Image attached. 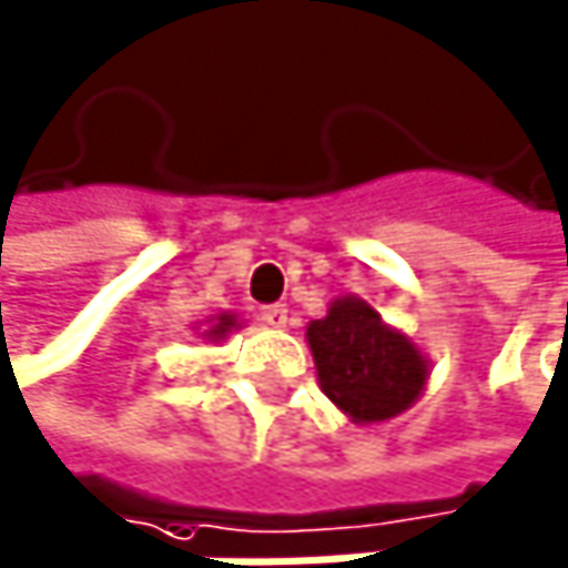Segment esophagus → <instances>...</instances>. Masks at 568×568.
Returning a JSON list of instances; mask_svg holds the SVG:
<instances>
[{
  "mask_svg": "<svg viewBox=\"0 0 568 568\" xmlns=\"http://www.w3.org/2000/svg\"><path fill=\"white\" fill-rule=\"evenodd\" d=\"M258 320H262V326L278 329V326H286L290 310H286V306H262V310H258Z\"/></svg>",
  "mask_w": 568,
  "mask_h": 568,
  "instance_id": "esophagus-1",
  "label": "esophagus"
}]
</instances>
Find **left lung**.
I'll return each mask as SVG.
<instances>
[{
    "label": "left lung",
    "instance_id": "obj_1",
    "mask_svg": "<svg viewBox=\"0 0 568 568\" xmlns=\"http://www.w3.org/2000/svg\"><path fill=\"white\" fill-rule=\"evenodd\" d=\"M323 394L353 420L377 424L404 414L427 384V356L387 326L359 296H339L306 326Z\"/></svg>",
    "mask_w": 568,
    "mask_h": 568
}]
</instances>
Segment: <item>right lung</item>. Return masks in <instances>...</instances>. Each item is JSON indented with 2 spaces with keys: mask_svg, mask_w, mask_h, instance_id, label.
Returning <instances> with one entry per match:
<instances>
[{
  "mask_svg": "<svg viewBox=\"0 0 568 568\" xmlns=\"http://www.w3.org/2000/svg\"><path fill=\"white\" fill-rule=\"evenodd\" d=\"M235 326H239V320H235L232 313H222V316L209 320V329H205V336H209V339H225V336H229Z\"/></svg>",
  "mask_w": 568,
  "mask_h": 568,
  "instance_id": "obj_1",
  "label": "right lung"
}]
</instances>
